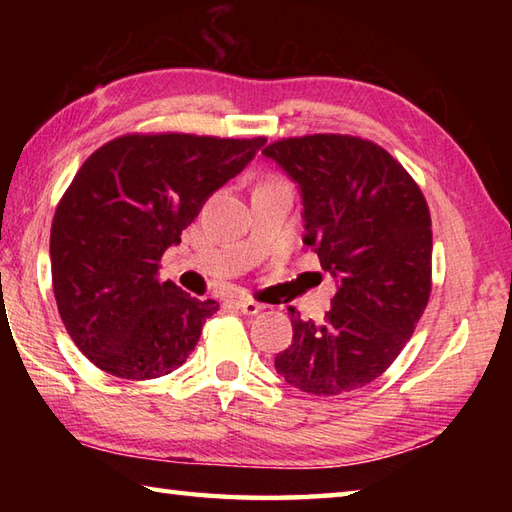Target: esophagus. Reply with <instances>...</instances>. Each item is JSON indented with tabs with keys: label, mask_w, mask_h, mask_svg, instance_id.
I'll list each match as a JSON object with an SVG mask.
<instances>
[{
	"label": "esophagus",
	"mask_w": 512,
	"mask_h": 512,
	"mask_svg": "<svg viewBox=\"0 0 512 512\" xmlns=\"http://www.w3.org/2000/svg\"><path fill=\"white\" fill-rule=\"evenodd\" d=\"M235 308L239 312L248 314V317H253V314L262 312L266 306H264V303H259V301H253V299H235Z\"/></svg>",
	"instance_id": "obj_1"
}]
</instances>
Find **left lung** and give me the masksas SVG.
Listing matches in <instances>:
<instances>
[{
	"label": "left lung",
	"instance_id": "obj_1",
	"mask_svg": "<svg viewBox=\"0 0 512 512\" xmlns=\"http://www.w3.org/2000/svg\"><path fill=\"white\" fill-rule=\"evenodd\" d=\"M262 154L297 184L303 244L336 279L321 323L290 308L292 343L275 356L277 374L314 396L361 389L396 361L427 308V202L400 162L363 138H284Z\"/></svg>",
	"mask_w": 512,
	"mask_h": 512
}]
</instances>
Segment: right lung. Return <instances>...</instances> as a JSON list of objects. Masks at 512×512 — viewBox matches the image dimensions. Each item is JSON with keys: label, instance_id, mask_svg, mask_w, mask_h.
<instances>
[{"label": "right lung", "instance_id": "1", "mask_svg": "<svg viewBox=\"0 0 512 512\" xmlns=\"http://www.w3.org/2000/svg\"><path fill=\"white\" fill-rule=\"evenodd\" d=\"M264 145L262 136L129 134L76 171L52 220V288L65 330L96 367L149 380L187 361L217 303L158 281V262Z\"/></svg>", "mask_w": 512, "mask_h": 512}]
</instances>
